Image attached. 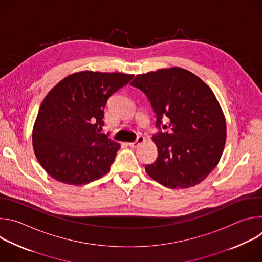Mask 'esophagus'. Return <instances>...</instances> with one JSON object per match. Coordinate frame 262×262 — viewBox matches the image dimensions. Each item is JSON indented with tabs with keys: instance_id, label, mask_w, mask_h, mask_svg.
<instances>
[{
	"instance_id": "1",
	"label": "esophagus",
	"mask_w": 262,
	"mask_h": 262,
	"mask_svg": "<svg viewBox=\"0 0 262 262\" xmlns=\"http://www.w3.org/2000/svg\"><path fill=\"white\" fill-rule=\"evenodd\" d=\"M144 141H145V138H144L143 136H138V138H137V140H136L135 142L128 143V146L132 147V148H136V147H138L141 143H143Z\"/></svg>"
}]
</instances>
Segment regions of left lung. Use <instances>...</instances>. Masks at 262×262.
Here are the masks:
<instances>
[{"label":"left lung","mask_w":262,"mask_h":262,"mask_svg":"<svg viewBox=\"0 0 262 262\" xmlns=\"http://www.w3.org/2000/svg\"><path fill=\"white\" fill-rule=\"evenodd\" d=\"M130 85L146 94L157 116L158 158L145 166L147 174L170 189L201 182L217 165L226 142V121L211 89L179 67L139 74Z\"/></svg>","instance_id":"left-lung-1"}]
</instances>
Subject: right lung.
Masks as SVG:
<instances>
[{"label":"right lung","instance_id":"add662e5","mask_svg":"<svg viewBox=\"0 0 262 262\" xmlns=\"http://www.w3.org/2000/svg\"><path fill=\"white\" fill-rule=\"evenodd\" d=\"M133 74L82 71L57 84L42 101L33 128L35 156L56 180L82 185L110 170L120 145L100 133L110 96Z\"/></svg>","mask_w":262,"mask_h":262}]
</instances>
